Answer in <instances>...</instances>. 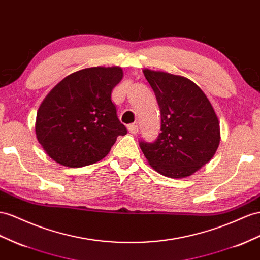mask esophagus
<instances>
[{
    "label": "esophagus",
    "instance_id": "obj_1",
    "mask_svg": "<svg viewBox=\"0 0 260 260\" xmlns=\"http://www.w3.org/2000/svg\"><path fill=\"white\" fill-rule=\"evenodd\" d=\"M127 129L131 134H137L138 133V126L135 124H131L127 126Z\"/></svg>",
    "mask_w": 260,
    "mask_h": 260
}]
</instances>
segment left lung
I'll list each match as a JSON object with an SVG mask.
<instances>
[{
	"label": "left lung",
	"mask_w": 260,
	"mask_h": 260,
	"mask_svg": "<svg viewBox=\"0 0 260 260\" xmlns=\"http://www.w3.org/2000/svg\"><path fill=\"white\" fill-rule=\"evenodd\" d=\"M155 92L161 133L154 143L141 142L148 164L162 176L181 179L208 164L221 141L219 122L205 93L188 78L143 70Z\"/></svg>",
	"instance_id": "1"
}]
</instances>
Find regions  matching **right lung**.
<instances>
[{"label": "right lung", "mask_w": 260, "mask_h": 260, "mask_svg": "<svg viewBox=\"0 0 260 260\" xmlns=\"http://www.w3.org/2000/svg\"><path fill=\"white\" fill-rule=\"evenodd\" d=\"M123 78L121 67H92L54 86L37 111L36 137L52 160L69 168L100 161L125 126L111 94Z\"/></svg>", "instance_id": "1"}]
</instances>
